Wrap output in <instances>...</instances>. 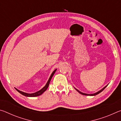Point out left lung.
I'll return each mask as SVG.
<instances>
[{"label": "left lung", "instance_id": "left-lung-1", "mask_svg": "<svg viewBox=\"0 0 121 121\" xmlns=\"http://www.w3.org/2000/svg\"><path fill=\"white\" fill-rule=\"evenodd\" d=\"M107 85H106V86H105L104 87L103 89H102L101 90H100V91H99L98 92H96V93H93V94H86V93H83V92H81V91H79V90H78L77 89H76V88H75V89H76V91H77V92H78L80 93V94H81V95H89V96H94V95H98V94L99 93H100V92H101L103 91V90L105 89V88L107 87Z\"/></svg>", "mask_w": 121, "mask_h": 121}]
</instances>
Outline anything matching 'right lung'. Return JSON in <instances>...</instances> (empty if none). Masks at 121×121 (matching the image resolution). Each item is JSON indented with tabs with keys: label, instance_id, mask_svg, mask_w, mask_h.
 I'll return each instance as SVG.
<instances>
[{
	"label": "right lung",
	"instance_id": "1",
	"mask_svg": "<svg viewBox=\"0 0 121 121\" xmlns=\"http://www.w3.org/2000/svg\"><path fill=\"white\" fill-rule=\"evenodd\" d=\"M56 70H57V69H56V70H54V71H53V73H52V74H51V76L50 77V78H49V79H48V82H47V83L46 84L45 86H44L43 88H42V89L40 90L39 91L36 92H35V93H25V92H22V91H20V90H17V89H16V88H15V89L16 90H17V91L18 92H19L20 93H21V95H24V96H26V97H37V96L40 95H42V94L46 90H47V89H48V86H49V84H50V81H51V79H52L53 76L54 75V73H56Z\"/></svg>",
	"mask_w": 121,
	"mask_h": 121
}]
</instances>
